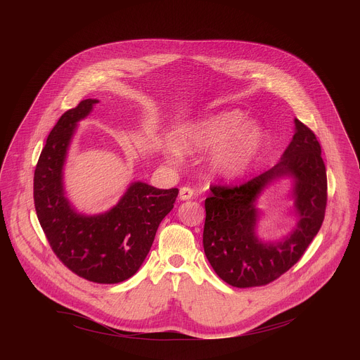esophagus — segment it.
<instances>
[{"instance_id":"1","label":"esophagus","mask_w":360,"mask_h":360,"mask_svg":"<svg viewBox=\"0 0 360 360\" xmlns=\"http://www.w3.org/2000/svg\"><path fill=\"white\" fill-rule=\"evenodd\" d=\"M193 196V189L188 188V186H182L179 191V199L181 200H188Z\"/></svg>"}]
</instances>
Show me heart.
I'll list each match as a JSON object with an SVG mask.
<instances>
[{"label": "heart", "mask_w": 360, "mask_h": 360, "mask_svg": "<svg viewBox=\"0 0 360 360\" xmlns=\"http://www.w3.org/2000/svg\"><path fill=\"white\" fill-rule=\"evenodd\" d=\"M243 120V112L238 110L203 118L176 139V150L192 153L214 147L208 158L210 169L225 179L240 178L259 158L268 141V132L261 122Z\"/></svg>", "instance_id": "1"}]
</instances>
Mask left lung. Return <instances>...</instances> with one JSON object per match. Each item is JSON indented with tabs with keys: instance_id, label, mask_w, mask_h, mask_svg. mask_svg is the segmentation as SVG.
<instances>
[{
	"instance_id": "left-lung-1",
	"label": "left lung",
	"mask_w": 360,
	"mask_h": 360,
	"mask_svg": "<svg viewBox=\"0 0 360 360\" xmlns=\"http://www.w3.org/2000/svg\"><path fill=\"white\" fill-rule=\"evenodd\" d=\"M293 122L292 141L275 167L240 186H212L205 199L203 250L217 275L232 286L275 281L300 259L322 226L328 182L321 145L309 128ZM279 179L291 182L288 196L294 203L288 214L297 224L279 240H264L257 233L264 216L259 198Z\"/></svg>"
}]
</instances>
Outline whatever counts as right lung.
<instances>
[{
  "label": "right lung",
  "mask_w": 360,
  "mask_h": 360,
  "mask_svg": "<svg viewBox=\"0 0 360 360\" xmlns=\"http://www.w3.org/2000/svg\"><path fill=\"white\" fill-rule=\"evenodd\" d=\"M98 99H84L49 132L34 174V203L41 228L60 261L96 283H120L141 268L162 219L172 211L178 189L131 182L105 212H78L65 193L64 167L79 121Z\"/></svg>",
  "instance_id": "1"
}]
</instances>
